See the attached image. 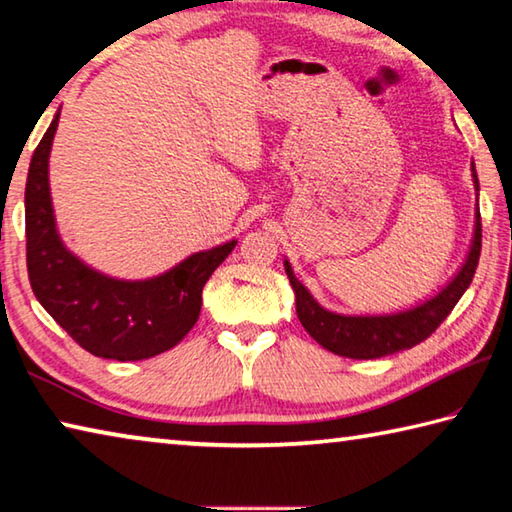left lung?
Returning a JSON list of instances; mask_svg holds the SVG:
<instances>
[{"label": "left lung", "mask_w": 512, "mask_h": 512, "mask_svg": "<svg viewBox=\"0 0 512 512\" xmlns=\"http://www.w3.org/2000/svg\"><path fill=\"white\" fill-rule=\"evenodd\" d=\"M472 181L476 190V213H474V236L472 245L465 256L463 265L458 272L451 276V281L445 288H440L433 297L420 301V304L404 308L397 313H379V315H345L324 308L317 301L311 290L301 283L292 265L286 258V274L290 286L295 290V306L297 317L304 329L311 333V338L320 342L324 349L333 354L370 360L381 358L388 354H397L401 349H410L420 345L422 340L438 329L442 320L454 311L458 299L469 288L474 279L476 265L481 256V213H479V177H476V167L472 161Z\"/></svg>", "instance_id": "obj_1"}]
</instances>
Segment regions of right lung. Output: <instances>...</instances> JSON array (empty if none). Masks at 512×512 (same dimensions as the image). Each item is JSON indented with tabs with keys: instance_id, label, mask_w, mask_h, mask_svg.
Segmentation results:
<instances>
[{
	"instance_id": "1",
	"label": "right lung",
	"mask_w": 512,
	"mask_h": 512,
	"mask_svg": "<svg viewBox=\"0 0 512 512\" xmlns=\"http://www.w3.org/2000/svg\"><path fill=\"white\" fill-rule=\"evenodd\" d=\"M58 117L61 113L54 115L31 156L24 190L33 295L92 356L145 360L163 354L195 326L201 290L238 240L195 251L167 272L136 281L115 279L83 263L58 233L49 190V154Z\"/></svg>"
}]
</instances>
